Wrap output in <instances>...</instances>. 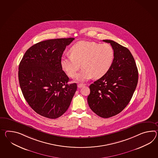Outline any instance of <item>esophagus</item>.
<instances>
[{"instance_id":"obj_1","label":"esophagus","mask_w":158,"mask_h":158,"mask_svg":"<svg viewBox=\"0 0 158 158\" xmlns=\"http://www.w3.org/2000/svg\"><path fill=\"white\" fill-rule=\"evenodd\" d=\"M84 85H83V84H78V85H77V87H78V88H81V87H83Z\"/></svg>"}]
</instances>
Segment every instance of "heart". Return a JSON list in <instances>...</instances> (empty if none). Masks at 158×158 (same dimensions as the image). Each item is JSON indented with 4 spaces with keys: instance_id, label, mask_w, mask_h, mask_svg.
<instances>
[{
    "instance_id": "heart-1",
    "label": "heart",
    "mask_w": 158,
    "mask_h": 158,
    "mask_svg": "<svg viewBox=\"0 0 158 158\" xmlns=\"http://www.w3.org/2000/svg\"><path fill=\"white\" fill-rule=\"evenodd\" d=\"M69 52L70 56L61 59L62 68L68 76L73 77L81 64L83 69L75 77L81 81L103 77L111 67L115 56L114 48L110 44L85 40L74 44Z\"/></svg>"
}]
</instances>
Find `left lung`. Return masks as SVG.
Returning a JSON list of instances; mask_svg holds the SVG:
<instances>
[{
	"mask_svg": "<svg viewBox=\"0 0 158 158\" xmlns=\"http://www.w3.org/2000/svg\"><path fill=\"white\" fill-rule=\"evenodd\" d=\"M114 60L107 73L89 85V107L96 115L108 118L118 114L131 100L138 81V71L130 50L111 40Z\"/></svg>",
	"mask_w": 158,
	"mask_h": 158,
	"instance_id": "1",
	"label": "left lung"
}]
</instances>
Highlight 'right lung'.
I'll list each match as a JSON object with an SVG mask.
<instances>
[{"mask_svg": "<svg viewBox=\"0 0 158 158\" xmlns=\"http://www.w3.org/2000/svg\"><path fill=\"white\" fill-rule=\"evenodd\" d=\"M75 39H55L29 48L20 62L18 77L23 96L37 114L50 119L62 116L77 89L68 84L69 77L60 61L67 46Z\"/></svg>", "mask_w": 158, "mask_h": 158, "instance_id": "1", "label": "right lung"}]
</instances>
